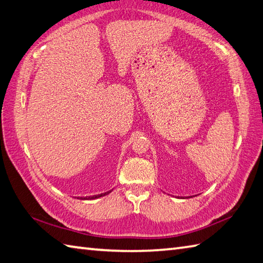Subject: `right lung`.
<instances>
[{"label": "right lung", "instance_id": "right-lung-1", "mask_svg": "<svg viewBox=\"0 0 263 263\" xmlns=\"http://www.w3.org/2000/svg\"><path fill=\"white\" fill-rule=\"evenodd\" d=\"M112 191H108V192H105V193H102V194H99V195H93V196H85V197H77L78 199H96V198H100V197H103L105 196V195L109 194Z\"/></svg>", "mask_w": 263, "mask_h": 263}]
</instances>
